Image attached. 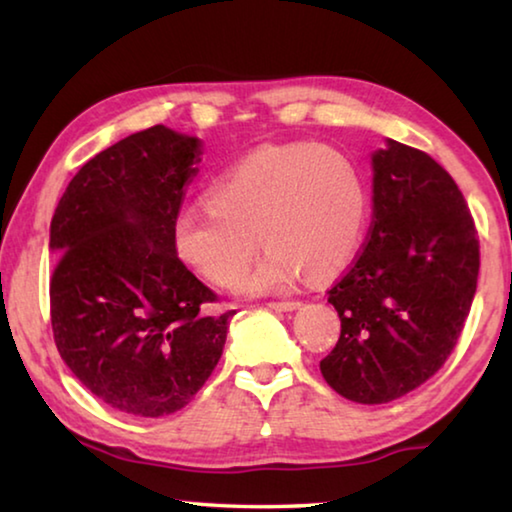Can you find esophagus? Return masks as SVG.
<instances>
[{
  "label": "esophagus",
  "instance_id": "esophagus-1",
  "mask_svg": "<svg viewBox=\"0 0 512 512\" xmlns=\"http://www.w3.org/2000/svg\"><path fill=\"white\" fill-rule=\"evenodd\" d=\"M268 307L275 311H293L300 307V300H280V302H268Z\"/></svg>",
  "mask_w": 512,
  "mask_h": 512
}]
</instances>
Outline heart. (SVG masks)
I'll list each match as a JSON object with an SVG mask.
<instances>
[{
  "instance_id": "b5f03b06",
  "label": "heart",
  "mask_w": 512,
  "mask_h": 512,
  "mask_svg": "<svg viewBox=\"0 0 512 512\" xmlns=\"http://www.w3.org/2000/svg\"><path fill=\"white\" fill-rule=\"evenodd\" d=\"M368 210L366 178L350 155L314 142L264 144L214 180L210 205L180 210L171 237L176 255L219 287H237L259 239L268 255L244 289L280 293L302 275H341L359 253Z\"/></svg>"
}]
</instances>
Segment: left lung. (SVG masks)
I'll return each mask as SVG.
<instances>
[{
  "label": "left lung",
  "instance_id": "1",
  "mask_svg": "<svg viewBox=\"0 0 512 512\" xmlns=\"http://www.w3.org/2000/svg\"><path fill=\"white\" fill-rule=\"evenodd\" d=\"M372 171V223L329 289L341 336L320 372L345 400L386 404L445 366L481 262L470 207L429 153L388 140Z\"/></svg>",
  "mask_w": 512,
  "mask_h": 512
}]
</instances>
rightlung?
Wrapping results in <instances>:
<instances>
[{"label":"right lung","instance_id":"1","mask_svg":"<svg viewBox=\"0 0 512 512\" xmlns=\"http://www.w3.org/2000/svg\"><path fill=\"white\" fill-rule=\"evenodd\" d=\"M198 162L196 137L151 126L85 162L51 219L60 357L101 402L142 418L192 402L228 334L230 311L207 314L219 296L171 237Z\"/></svg>","mask_w":512,"mask_h":512}]
</instances>
